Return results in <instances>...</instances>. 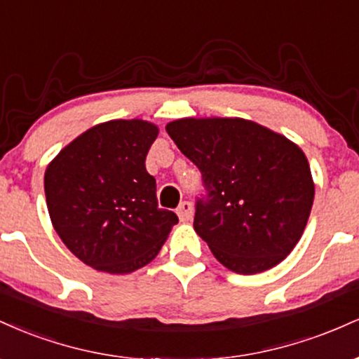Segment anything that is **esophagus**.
<instances>
[{"mask_svg":"<svg viewBox=\"0 0 359 359\" xmlns=\"http://www.w3.org/2000/svg\"><path fill=\"white\" fill-rule=\"evenodd\" d=\"M177 216H179L180 221H191L192 216H194V205L192 203H189V201H184V203H180L179 208H177Z\"/></svg>","mask_w":359,"mask_h":359,"instance_id":"esophagus-1","label":"esophagus"}]
</instances>
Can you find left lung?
I'll return each instance as SVG.
<instances>
[{"mask_svg":"<svg viewBox=\"0 0 359 359\" xmlns=\"http://www.w3.org/2000/svg\"><path fill=\"white\" fill-rule=\"evenodd\" d=\"M203 174L194 229L226 269L255 275L295 248L314 203L302 148L243 118H182L165 126Z\"/></svg>","mask_w":359,"mask_h":359,"instance_id":"obj_1","label":"left lung"}]
</instances>
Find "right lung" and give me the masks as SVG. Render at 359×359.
Wrapping results in <instances>:
<instances>
[{"label":"right lung","mask_w":359,"mask_h":359,"mask_svg":"<svg viewBox=\"0 0 359 359\" xmlns=\"http://www.w3.org/2000/svg\"><path fill=\"white\" fill-rule=\"evenodd\" d=\"M158 126L111 119L89 128L45 170L53 229L86 265L111 275L137 271L158 255L179 222L160 209L145 158Z\"/></svg>","instance_id":"right-lung-1"}]
</instances>
